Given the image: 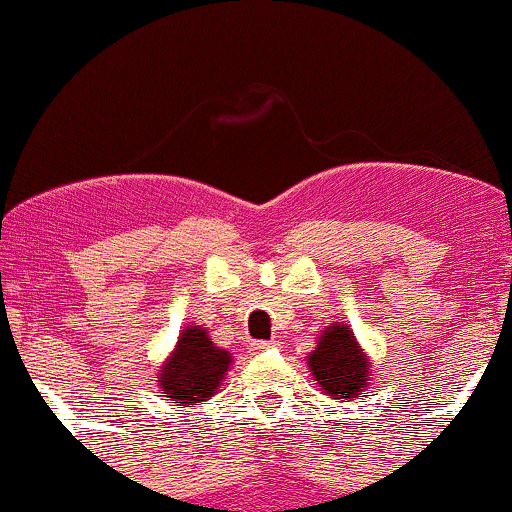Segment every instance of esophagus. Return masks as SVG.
<instances>
[{
    "instance_id": "esophagus-1",
    "label": "esophagus",
    "mask_w": 512,
    "mask_h": 512,
    "mask_svg": "<svg viewBox=\"0 0 512 512\" xmlns=\"http://www.w3.org/2000/svg\"><path fill=\"white\" fill-rule=\"evenodd\" d=\"M252 354H262V351H272L276 349V342H255L250 346Z\"/></svg>"
}]
</instances>
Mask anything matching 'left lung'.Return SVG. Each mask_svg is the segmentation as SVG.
I'll use <instances>...</instances> for the list:
<instances>
[{
  "label": "left lung",
  "mask_w": 512,
  "mask_h": 512,
  "mask_svg": "<svg viewBox=\"0 0 512 512\" xmlns=\"http://www.w3.org/2000/svg\"><path fill=\"white\" fill-rule=\"evenodd\" d=\"M305 361L317 380V387L330 399L351 402L368 395L370 361L349 325L332 322L330 327H325L317 337L315 351H310Z\"/></svg>",
  "instance_id": "8db88e82"
}]
</instances>
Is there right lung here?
Segmentation results:
<instances>
[{"label":"right lung","mask_w":512,"mask_h":512,"mask_svg":"<svg viewBox=\"0 0 512 512\" xmlns=\"http://www.w3.org/2000/svg\"><path fill=\"white\" fill-rule=\"evenodd\" d=\"M228 366H231V354L211 342L204 327H185L175 351L166 358L158 373L161 395L168 397L175 407L207 402L219 390Z\"/></svg>","instance_id":"1"}]
</instances>
